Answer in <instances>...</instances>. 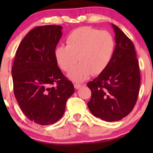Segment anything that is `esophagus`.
<instances>
[{"label":"esophagus","instance_id":"esophagus-1","mask_svg":"<svg viewBox=\"0 0 153 153\" xmlns=\"http://www.w3.org/2000/svg\"><path fill=\"white\" fill-rule=\"evenodd\" d=\"M81 86H82V84H79V83H75V84H74V86H75V89H79V88L81 87Z\"/></svg>","mask_w":153,"mask_h":153}]
</instances>
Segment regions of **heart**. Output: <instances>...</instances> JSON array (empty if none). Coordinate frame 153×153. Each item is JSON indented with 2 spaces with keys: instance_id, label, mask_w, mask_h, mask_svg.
Wrapping results in <instances>:
<instances>
[{
  "instance_id": "obj_1",
  "label": "heart",
  "mask_w": 153,
  "mask_h": 153,
  "mask_svg": "<svg viewBox=\"0 0 153 153\" xmlns=\"http://www.w3.org/2000/svg\"><path fill=\"white\" fill-rule=\"evenodd\" d=\"M67 46L55 49V61L64 72H69L77 63L80 64L69 73L75 81H82L92 75H99L107 67L115 51L113 36L106 31L89 27H80L68 35Z\"/></svg>"
}]
</instances>
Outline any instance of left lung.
Instances as JSON below:
<instances>
[{
	"label": "left lung",
	"mask_w": 153,
	"mask_h": 153,
	"mask_svg": "<svg viewBox=\"0 0 153 153\" xmlns=\"http://www.w3.org/2000/svg\"><path fill=\"white\" fill-rule=\"evenodd\" d=\"M115 33L113 55L107 67L87 84L92 95L87 103L94 116L117 121L130 113L138 99L141 77L133 43L112 24Z\"/></svg>",
	"instance_id": "8db88e82"
}]
</instances>
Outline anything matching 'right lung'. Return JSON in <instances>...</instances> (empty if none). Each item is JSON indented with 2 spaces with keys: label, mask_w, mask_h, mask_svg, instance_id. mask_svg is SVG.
I'll return each mask as SVG.
<instances>
[{
  "label": "right lung",
  "mask_w": 153,
  "mask_h": 153,
  "mask_svg": "<svg viewBox=\"0 0 153 153\" xmlns=\"http://www.w3.org/2000/svg\"><path fill=\"white\" fill-rule=\"evenodd\" d=\"M62 27L40 26L29 31L18 46L12 68L13 90L24 115L41 125L57 122L75 92L55 58Z\"/></svg>",
  "instance_id": "right-lung-1"
}]
</instances>
